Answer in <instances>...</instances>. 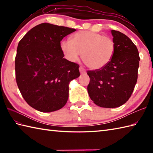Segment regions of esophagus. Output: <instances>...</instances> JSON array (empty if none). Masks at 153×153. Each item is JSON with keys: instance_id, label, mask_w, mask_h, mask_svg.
<instances>
[{"instance_id": "1", "label": "esophagus", "mask_w": 153, "mask_h": 153, "mask_svg": "<svg viewBox=\"0 0 153 153\" xmlns=\"http://www.w3.org/2000/svg\"><path fill=\"white\" fill-rule=\"evenodd\" d=\"M79 71H80V73L82 74H85L87 73L85 70L84 69V68H82V67H79Z\"/></svg>"}]
</instances>
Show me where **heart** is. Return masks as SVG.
Wrapping results in <instances>:
<instances>
[{"label": "heart", "mask_w": 153, "mask_h": 153, "mask_svg": "<svg viewBox=\"0 0 153 153\" xmlns=\"http://www.w3.org/2000/svg\"><path fill=\"white\" fill-rule=\"evenodd\" d=\"M60 48L68 60L75 62L81 53L83 62L90 69L102 70L108 65L115 54V43L111 38L94 31H81L72 36V41L64 39Z\"/></svg>", "instance_id": "1"}]
</instances>
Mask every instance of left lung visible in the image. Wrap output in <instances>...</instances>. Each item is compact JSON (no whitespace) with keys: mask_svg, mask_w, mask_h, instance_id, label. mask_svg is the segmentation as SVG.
I'll use <instances>...</instances> for the list:
<instances>
[{"mask_svg":"<svg viewBox=\"0 0 153 153\" xmlns=\"http://www.w3.org/2000/svg\"><path fill=\"white\" fill-rule=\"evenodd\" d=\"M116 51L111 62L99 70L87 71V91L93 102L103 108H116L128 101L137 80L139 52L126 35L111 30Z\"/></svg>","mask_w":153,"mask_h":153,"instance_id":"obj_1","label":"left lung"}]
</instances>
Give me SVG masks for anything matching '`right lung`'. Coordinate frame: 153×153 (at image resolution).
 <instances>
[{"mask_svg": "<svg viewBox=\"0 0 153 153\" xmlns=\"http://www.w3.org/2000/svg\"><path fill=\"white\" fill-rule=\"evenodd\" d=\"M75 29L43 23L19 42L16 79L22 97L42 112L59 110L69 96V83L80 76L79 65L64 58L60 41Z\"/></svg>", "mask_w": 153, "mask_h": 153, "instance_id": "obj_1", "label": "right lung"}]
</instances>
